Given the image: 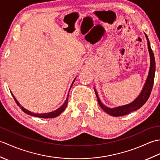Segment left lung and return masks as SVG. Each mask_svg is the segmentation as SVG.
Masks as SVG:
<instances>
[{
  "mask_svg": "<svg viewBox=\"0 0 160 160\" xmlns=\"http://www.w3.org/2000/svg\"><path fill=\"white\" fill-rule=\"evenodd\" d=\"M146 38H147V42H148V49L149 54H150V58H151V64H150V69H149L148 75L147 77V79L146 80V82L144 85L143 89H142L140 94L139 95L138 97L135 99L134 101H132L130 104L123 105V106L115 107V108H108L105 106L101 102L99 97L96 90L94 89L95 92H96L98 102L99 103L100 106L102 109L107 113L108 115H112L114 117H119L122 116V115H127L130 113L131 112L135 111L139 108H141L143 105L147 102L149 96H150L151 91L152 89V86H153L154 83V78H155V58L153 52L150 46V42H149L148 36L145 33Z\"/></svg>",
  "mask_w": 160,
  "mask_h": 160,
  "instance_id": "8db88e82",
  "label": "left lung"
}]
</instances>
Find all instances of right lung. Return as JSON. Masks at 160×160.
Returning a JSON list of instances; mask_svg holds the SVG:
<instances>
[{
  "label": "right lung",
  "mask_w": 160,
  "mask_h": 160,
  "mask_svg": "<svg viewBox=\"0 0 160 160\" xmlns=\"http://www.w3.org/2000/svg\"><path fill=\"white\" fill-rule=\"evenodd\" d=\"M75 80H76V78H75V79L73 80L72 84H71L70 89L71 88V87H72ZM69 91H70V89H69ZM12 93V95L13 98H14V100H15V102H16V104H18V106H19V107H20V108H21V109H22V111L23 112H25V113L28 114V115H32V116L38 117V118H56V117H57V116H58V115H59L60 114H61V113H62V112H63V111H64V109H65V108L67 107V102H68V96H69V93H68V96H67V99H66L65 102H64V103L62 105V106H61L60 108H58V109H56V111H52V112H49V113H32V112L29 111H28V110H27L26 108L22 107V106H20V103L18 102V100H17L16 99V98H15V97L13 96V95L12 94V93Z\"/></svg>",
  "instance_id": "right-lung-1"
}]
</instances>
